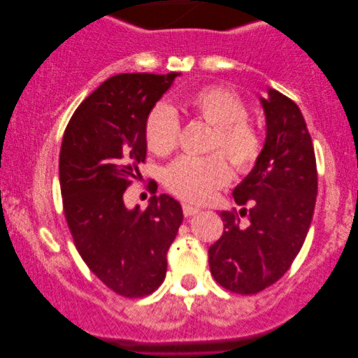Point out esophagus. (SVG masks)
Instances as JSON below:
<instances>
[{"label": "esophagus", "instance_id": "34e87169", "mask_svg": "<svg viewBox=\"0 0 358 358\" xmlns=\"http://www.w3.org/2000/svg\"><path fill=\"white\" fill-rule=\"evenodd\" d=\"M182 212L185 217H192V215H197L200 212L199 207H195V205H190V203H184L182 205Z\"/></svg>", "mask_w": 358, "mask_h": 358}]
</instances>
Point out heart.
Segmentation results:
<instances>
[{"label": "heart", "instance_id": "heart-1", "mask_svg": "<svg viewBox=\"0 0 358 358\" xmlns=\"http://www.w3.org/2000/svg\"><path fill=\"white\" fill-rule=\"evenodd\" d=\"M184 109L215 127L210 150L227 155L238 171H249L261 155L259 131L246 120L249 112L241 97L228 87H203L185 97ZM179 117L173 107L159 104L146 119V145L156 155H169L178 146ZM228 161L222 153L182 156L166 169L164 182L171 192L190 202H205L229 180Z\"/></svg>", "mask_w": 358, "mask_h": 358}]
</instances>
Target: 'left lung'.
I'll list each match as a JSON object with an SVG mask.
<instances>
[{
	"label": "left lung",
	"instance_id": "obj_1",
	"mask_svg": "<svg viewBox=\"0 0 358 358\" xmlns=\"http://www.w3.org/2000/svg\"><path fill=\"white\" fill-rule=\"evenodd\" d=\"M266 115V141L246 178L233 190L248 217L222 212L223 234L208 249L210 271L220 285L254 295L275 283L300 252L317 194L316 158L300 107L272 87L259 97Z\"/></svg>",
	"mask_w": 358,
	"mask_h": 358
}]
</instances>
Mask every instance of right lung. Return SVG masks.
<instances>
[{
  "label": "right lung",
  "instance_id": "right-lung-1",
  "mask_svg": "<svg viewBox=\"0 0 358 358\" xmlns=\"http://www.w3.org/2000/svg\"><path fill=\"white\" fill-rule=\"evenodd\" d=\"M180 73H124L87 96L68 122L60 189L68 228L91 272L117 295L138 298L166 277L168 249L182 223L178 200L161 194L141 212L125 189L146 158V119Z\"/></svg>",
  "mask_w": 358,
  "mask_h": 358
}]
</instances>
